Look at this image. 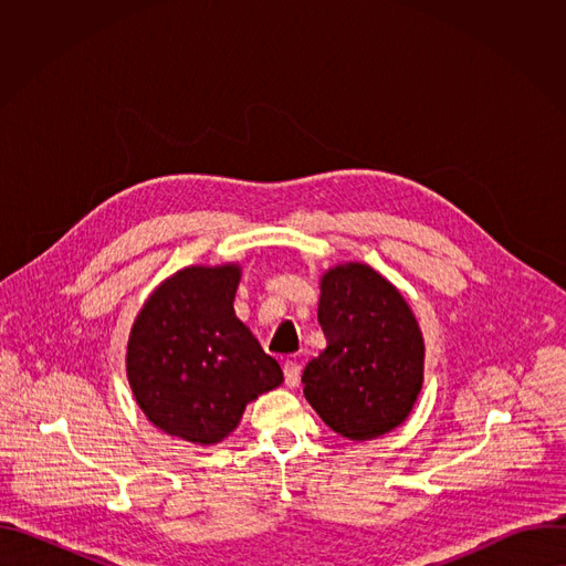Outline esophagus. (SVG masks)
Returning <instances> with one entry per match:
<instances>
[{"label": "esophagus", "mask_w": 566, "mask_h": 566, "mask_svg": "<svg viewBox=\"0 0 566 566\" xmlns=\"http://www.w3.org/2000/svg\"><path fill=\"white\" fill-rule=\"evenodd\" d=\"M300 374H302V367H300L297 360H286L284 363V382H286V387H297Z\"/></svg>", "instance_id": "1"}]
</instances>
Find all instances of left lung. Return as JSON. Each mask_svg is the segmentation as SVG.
<instances>
[{
	"label": "left lung",
	"mask_w": 566,
	"mask_h": 566,
	"mask_svg": "<svg viewBox=\"0 0 566 566\" xmlns=\"http://www.w3.org/2000/svg\"><path fill=\"white\" fill-rule=\"evenodd\" d=\"M317 322L327 349L302 374L311 408L352 441L378 439L406 423L423 387L426 343L400 291L360 262L319 277Z\"/></svg>",
	"instance_id": "left-lung-1"
}]
</instances>
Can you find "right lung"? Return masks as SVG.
Instances as JSON below:
<instances>
[{"label":"right lung","mask_w":566,"mask_h":566,"mask_svg":"<svg viewBox=\"0 0 566 566\" xmlns=\"http://www.w3.org/2000/svg\"><path fill=\"white\" fill-rule=\"evenodd\" d=\"M241 266H186L160 282L127 340V380L151 426L217 446L247 406L282 385L275 358L234 315Z\"/></svg>","instance_id":"add662e5"}]
</instances>
